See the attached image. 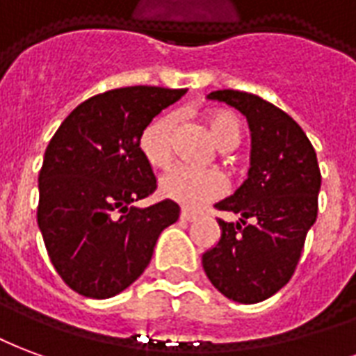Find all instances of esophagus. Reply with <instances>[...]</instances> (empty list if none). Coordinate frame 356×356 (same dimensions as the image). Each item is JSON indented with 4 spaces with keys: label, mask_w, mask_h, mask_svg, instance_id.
Masks as SVG:
<instances>
[{
    "label": "esophagus",
    "mask_w": 356,
    "mask_h": 356,
    "mask_svg": "<svg viewBox=\"0 0 356 356\" xmlns=\"http://www.w3.org/2000/svg\"><path fill=\"white\" fill-rule=\"evenodd\" d=\"M180 218L181 220H184V222H193V220H195V214H193V212H189V210H181L180 212Z\"/></svg>",
    "instance_id": "esophagus-1"
}]
</instances>
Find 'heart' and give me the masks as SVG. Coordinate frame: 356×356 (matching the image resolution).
Instances as JSON below:
<instances>
[{"label": "heart", "instance_id": "obj_1", "mask_svg": "<svg viewBox=\"0 0 356 356\" xmlns=\"http://www.w3.org/2000/svg\"><path fill=\"white\" fill-rule=\"evenodd\" d=\"M178 127L176 113H165L153 119L140 136V149L153 167H168L175 157V136ZM210 136L222 152H229L241 144L243 129L237 115L229 111H210L207 115ZM161 195L184 209H199L214 201L225 191V178L218 170H195L186 165L168 170L161 178Z\"/></svg>", "mask_w": 356, "mask_h": 356}]
</instances>
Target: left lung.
Instances as JSON below:
<instances>
[{"mask_svg":"<svg viewBox=\"0 0 356 356\" xmlns=\"http://www.w3.org/2000/svg\"><path fill=\"white\" fill-rule=\"evenodd\" d=\"M209 98L245 115L252 149L248 178L216 203L241 218L237 224L218 220L222 235L203 254L204 273L233 302H264L294 275L315 224L321 191L316 153L302 127L260 96L225 89Z\"/></svg>","mask_w":356,"mask_h":356,"instance_id":"obj_1","label":"left lung"}]
</instances>
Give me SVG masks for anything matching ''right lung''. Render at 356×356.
Returning a JSON list of instances; mask_svg holds the SVG:
<instances>
[{
	"label": "right lung",
	"mask_w": 356,
	"mask_h": 356,
	"mask_svg": "<svg viewBox=\"0 0 356 356\" xmlns=\"http://www.w3.org/2000/svg\"><path fill=\"white\" fill-rule=\"evenodd\" d=\"M186 89L124 87L79 104L49 142L40 170L38 225L56 273L77 294L106 300L144 273L180 207L152 195L157 181L140 136Z\"/></svg>",
	"instance_id": "right-lung-1"
}]
</instances>
